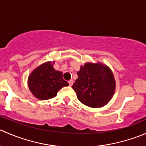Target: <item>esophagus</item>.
Segmentation results:
<instances>
[{
    "instance_id": "esophagus-1",
    "label": "esophagus",
    "mask_w": 146,
    "mask_h": 146,
    "mask_svg": "<svg viewBox=\"0 0 146 146\" xmlns=\"http://www.w3.org/2000/svg\"><path fill=\"white\" fill-rule=\"evenodd\" d=\"M73 81L72 80H70L68 81V84H69V85H70V86H72V85H73Z\"/></svg>"
}]
</instances>
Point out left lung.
Masks as SVG:
<instances>
[{"label": "left lung", "instance_id": "left-lung-1", "mask_svg": "<svg viewBox=\"0 0 146 146\" xmlns=\"http://www.w3.org/2000/svg\"><path fill=\"white\" fill-rule=\"evenodd\" d=\"M72 88L80 102L92 108H100L114 95L116 81L112 70L101 62L85 63L77 73Z\"/></svg>", "mask_w": 146, "mask_h": 146}]
</instances>
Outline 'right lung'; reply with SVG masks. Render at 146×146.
Masks as SVG:
<instances>
[{"label":"right lung","instance_id":"right-lung-1","mask_svg":"<svg viewBox=\"0 0 146 146\" xmlns=\"http://www.w3.org/2000/svg\"><path fill=\"white\" fill-rule=\"evenodd\" d=\"M54 61H47L34 69L28 77L27 84L32 95L38 100H46L57 95L58 90L68 83L63 78V73L56 70Z\"/></svg>","mask_w":146,"mask_h":146}]
</instances>
